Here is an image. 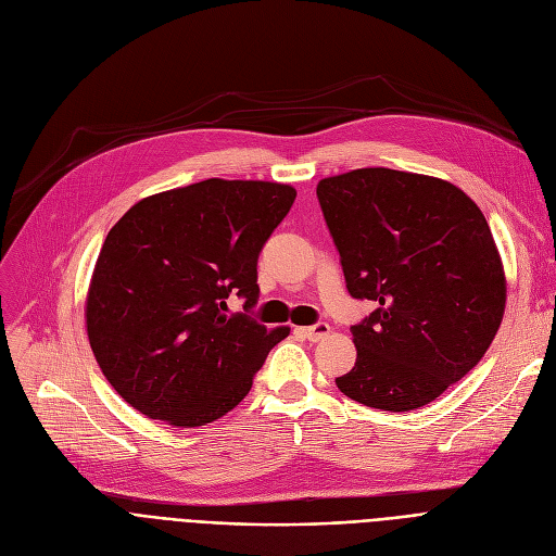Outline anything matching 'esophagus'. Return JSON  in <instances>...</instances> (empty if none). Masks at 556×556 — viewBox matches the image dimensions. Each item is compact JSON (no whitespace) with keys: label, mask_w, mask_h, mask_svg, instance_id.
I'll return each instance as SVG.
<instances>
[{"label":"esophagus","mask_w":556,"mask_h":556,"mask_svg":"<svg viewBox=\"0 0 556 556\" xmlns=\"http://www.w3.org/2000/svg\"><path fill=\"white\" fill-rule=\"evenodd\" d=\"M329 331H331V327H329L327 323H317V325H313V327H300V329H298L300 336H304V338H308V340H313V342L325 340V338L329 336Z\"/></svg>","instance_id":"obj_1"}]
</instances>
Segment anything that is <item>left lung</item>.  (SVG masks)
<instances>
[{"mask_svg":"<svg viewBox=\"0 0 556 556\" xmlns=\"http://www.w3.org/2000/svg\"><path fill=\"white\" fill-rule=\"evenodd\" d=\"M349 295L378 302L352 327L342 394L376 410L434 401L486 354L505 315L503 261L478 204L455 185L394 168L317 182Z\"/></svg>","mask_w":556,"mask_h":556,"instance_id":"8db88e82","label":"left lung"}]
</instances>
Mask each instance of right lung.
I'll list each match as a JSON object with an SVG mask.
<instances>
[{
	"mask_svg": "<svg viewBox=\"0 0 556 556\" xmlns=\"http://www.w3.org/2000/svg\"><path fill=\"white\" fill-rule=\"evenodd\" d=\"M290 185L210 178L139 200L103 241L85 302L87 338L108 383L141 415L175 428L237 407L288 327L250 311L256 261L293 207Z\"/></svg>",
	"mask_w": 556,
	"mask_h": 556,
	"instance_id": "1",
	"label": "right lung"
}]
</instances>
